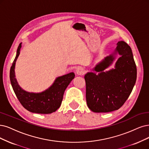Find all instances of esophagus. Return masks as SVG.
<instances>
[{
	"mask_svg": "<svg viewBox=\"0 0 149 149\" xmlns=\"http://www.w3.org/2000/svg\"><path fill=\"white\" fill-rule=\"evenodd\" d=\"M75 74L77 75H82L84 74V69L82 67H78L75 70Z\"/></svg>",
	"mask_w": 149,
	"mask_h": 149,
	"instance_id": "34e87169",
	"label": "esophagus"
}]
</instances>
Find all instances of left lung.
Here are the masks:
<instances>
[{"instance_id":"8db88e82","label":"left lung","mask_w":149,"mask_h":149,"mask_svg":"<svg viewBox=\"0 0 149 149\" xmlns=\"http://www.w3.org/2000/svg\"><path fill=\"white\" fill-rule=\"evenodd\" d=\"M117 54L114 68L107 71ZM85 75L86 100L91 111H116L127 100L135 85L137 69L131 48L124 41L117 43L114 52Z\"/></svg>"}]
</instances>
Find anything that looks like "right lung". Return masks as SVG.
I'll use <instances>...</instances> for the list:
<instances>
[{
    "instance_id": "add662e5",
    "label": "right lung",
    "mask_w": 149,
    "mask_h": 149,
    "mask_svg": "<svg viewBox=\"0 0 149 149\" xmlns=\"http://www.w3.org/2000/svg\"><path fill=\"white\" fill-rule=\"evenodd\" d=\"M20 43L16 52V57L11 66L10 79L13 91L19 101L27 111L36 113L48 114L56 111L63 101L65 90L75 77L74 72L58 77L48 89L40 93L28 92L19 85L15 76V64L21 48Z\"/></svg>"
}]
</instances>
